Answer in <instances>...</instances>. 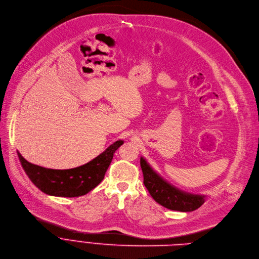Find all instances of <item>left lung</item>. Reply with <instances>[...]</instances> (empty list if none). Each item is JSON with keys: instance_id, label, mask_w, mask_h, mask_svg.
Masks as SVG:
<instances>
[{"instance_id": "left-lung-1", "label": "left lung", "mask_w": 259, "mask_h": 259, "mask_svg": "<svg viewBox=\"0 0 259 259\" xmlns=\"http://www.w3.org/2000/svg\"><path fill=\"white\" fill-rule=\"evenodd\" d=\"M140 166L144 174V184L151 196L164 207L180 210L192 211L201 206L205 201L204 195L184 192L163 180L142 157Z\"/></svg>"}]
</instances>
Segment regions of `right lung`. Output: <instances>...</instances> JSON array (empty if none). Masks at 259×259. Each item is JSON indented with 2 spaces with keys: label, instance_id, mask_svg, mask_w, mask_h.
<instances>
[{
  "label": "right lung",
  "instance_id": "add662e5",
  "mask_svg": "<svg viewBox=\"0 0 259 259\" xmlns=\"http://www.w3.org/2000/svg\"><path fill=\"white\" fill-rule=\"evenodd\" d=\"M123 144V140H116L95 159L71 169L45 168L28 162L19 152L17 155L23 170L39 190L53 196L77 197L89 193L101 183L113 153Z\"/></svg>",
  "mask_w": 259,
  "mask_h": 259
}]
</instances>
